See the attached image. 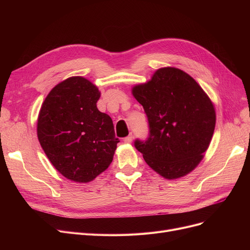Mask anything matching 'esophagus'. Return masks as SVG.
<instances>
[{
	"instance_id": "34e87169",
	"label": "esophagus",
	"mask_w": 250,
	"mask_h": 250,
	"mask_svg": "<svg viewBox=\"0 0 250 250\" xmlns=\"http://www.w3.org/2000/svg\"><path fill=\"white\" fill-rule=\"evenodd\" d=\"M132 141H133V135H128L124 139L125 143H132Z\"/></svg>"
}]
</instances>
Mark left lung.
Masks as SVG:
<instances>
[{"label":"left lung","mask_w":250,"mask_h":250,"mask_svg":"<svg viewBox=\"0 0 250 250\" xmlns=\"http://www.w3.org/2000/svg\"><path fill=\"white\" fill-rule=\"evenodd\" d=\"M133 94L148 118V138L134 143L146 163L167 179L190 172L203 159L216 124L204 90L183 71L163 68L134 87Z\"/></svg>","instance_id":"8db88e82"}]
</instances>
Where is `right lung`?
Returning a JSON list of instances; mask_svg holds the SVG:
<instances>
[{"label": "right lung", "instance_id": "right-lung-1", "mask_svg": "<svg viewBox=\"0 0 250 250\" xmlns=\"http://www.w3.org/2000/svg\"><path fill=\"white\" fill-rule=\"evenodd\" d=\"M97 87L83 77H71L46 96L37 121V137L60 173L89 182L106 169L117 143L112 120L97 109Z\"/></svg>", "mask_w": 250, "mask_h": 250}]
</instances>
